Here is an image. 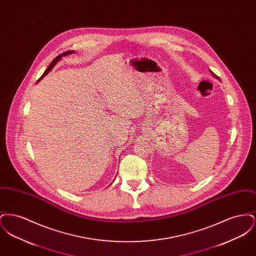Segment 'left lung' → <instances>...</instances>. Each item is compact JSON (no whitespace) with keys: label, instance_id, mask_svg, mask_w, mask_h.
I'll use <instances>...</instances> for the list:
<instances>
[{"label":"left lung","instance_id":"1","mask_svg":"<svg viewBox=\"0 0 256 256\" xmlns=\"http://www.w3.org/2000/svg\"><path fill=\"white\" fill-rule=\"evenodd\" d=\"M209 71H210V73H211V74H212V76H213L215 78H217V80H220V78L218 76H217V74H215L213 73L211 70H209Z\"/></svg>","mask_w":256,"mask_h":256}]
</instances>
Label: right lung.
<instances>
[{"label":"right lung","mask_w":256,"mask_h":256,"mask_svg":"<svg viewBox=\"0 0 256 256\" xmlns=\"http://www.w3.org/2000/svg\"><path fill=\"white\" fill-rule=\"evenodd\" d=\"M73 50H68V52H63V54H60V56H56V58L54 60L52 61V63L50 64L49 67L47 68V70L44 72V74L41 76V78L38 80V82H39V80H41V78H42L44 76H46L47 74L49 73L50 71L52 69V67H54V65L58 63V61L60 60L61 58H62V56H67V54H73Z\"/></svg>","instance_id":"1"}]
</instances>
